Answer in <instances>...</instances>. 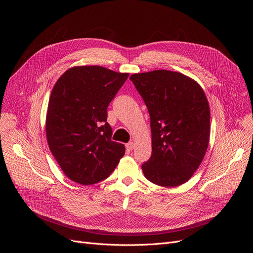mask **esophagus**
I'll list each match as a JSON object with an SVG mask.
<instances>
[{
    "label": "esophagus",
    "mask_w": 253,
    "mask_h": 253,
    "mask_svg": "<svg viewBox=\"0 0 253 253\" xmlns=\"http://www.w3.org/2000/svg\"><path fill=\"white\" fill-rule=\"evenodd\" d=\"M126 149L128 151H132L134 149V143L133 142H129L126 144Z\"/></svg>",
    "instance_id": "34e87169"
}]
</instances>
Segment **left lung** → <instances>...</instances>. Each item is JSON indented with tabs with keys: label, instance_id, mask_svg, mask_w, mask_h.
<instances>
[{
	"label": "left lung",
	"instance_id": "8db88e82",
	"mask_svg": "<svg viewBox=\"0 0 253 253\" xmlns=\"http://www.w3.org/2000/svg\"><path fill=\"white\" fill-rule=\"evenodd\" d=\"M130 80L150 116L152 154L142 164L145 177L164 187L181 185L198 169L210 136V110L204 91L178 72L155 70Z\"/></svg>",
	"mask_w": 253,
	"mask_h": 253
}]
</instances>
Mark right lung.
Instances as JSON below:
<instances>
[{
  "label": "right lung",
  "mask_w": 253,
  "mask_h": 253,
  "mask_svg": "<svg viewBox=\"0 0 253 253\" xmlns=\"http://www.w3.org/2000/svg\"><path fill=\"white\" fill-rule=\"evenodd\" d=\"M128 76L101 66H78L67 70L52 90L49 148L66 176L79 184L106 179L125 154L123 144L111 140L107 108Z\"/></svg>",
  "instance_id": "add662e5"
}]
</instances>
